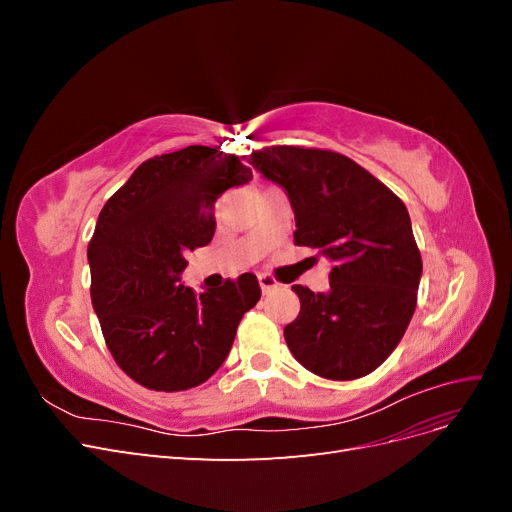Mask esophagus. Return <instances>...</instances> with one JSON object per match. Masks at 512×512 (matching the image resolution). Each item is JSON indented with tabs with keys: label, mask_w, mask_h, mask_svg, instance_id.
<instances>
[{
	"label": "esophagus",
	"mask_w": 512,
	"mask_h": 512,
	"mask_svg": "<svg viewBox=\"0 0 512 512\" xmlns=\"http://www.w3.org/2000/svg\"><path fill=\"white\" fill-rule=\"evenodd\" d=\"M258 284H260V290H262V292H265V294L277 288V282L273 280V277H271V275H260V277H258Z\"/></svg>",
	"instance_id": "esophagus-1"
}]
</instances>
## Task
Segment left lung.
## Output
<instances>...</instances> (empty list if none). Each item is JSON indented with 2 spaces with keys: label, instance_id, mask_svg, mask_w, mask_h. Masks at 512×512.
<instances>
[{
  "label": "left lung",
  "instance_id": "obj_1",
  "mask_svg": "<svg viewBox=\"0 0 512 512\" xmlns=\"http://www.w3.org/2000/svg\"><path fill=\"white\" fill-rule=\"evenodd\" d=\"M247 162L288 192L294 245L333 262L329 292L292 286L301 301L284 329L292 356L327 380L371 374L397 348L416 309L423 260L406 205L331 149L271 145Z\"/></svg>",
  "mask_w": 512,
  "mask_h": 512
}]
</instances>
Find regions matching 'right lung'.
Listing matches in <instances>:
<instances>
[{"mask_svg":"<svg viewBox=\"0 0 512 512\" xmlns=\"http://www.w3.org/2000/svg\"><path fill=\"white\" fill-rule=\"evenodd\" d=\"M250 179L232 153L192 145L145 160L102 207L87 247L91 303L115 363L145 389L209 380L258 303L252 273L200 294L179 284L190 252L213 239L215 198Z\"/></svg>","mask_w":512,"mask_h":512,"instance_id":"obj_1","label":"right lung"}]
</instances>
